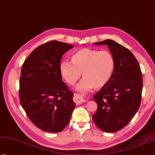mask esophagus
Returning a JSON list of instances; mask_svg holds the SVG:
<instances>
[{
  "label": "esophagus",
  "mask_w": 155,
  "mask_h": 155,
  "mask_svg": "<svg viewBox=\"0 0 155 155\" xmlns=\"http://www.w3.org/2000/svg\"><path fill=\"white\" fill-rule=\"evenodd\" d=\"M73 100H74V101L76 103V104H77V105L82 104L84 101V100L83 99V98L80 95H78V94H77V93L74 94Z\"/></svg>",
  "instance_id": "esophagus-1"
}]
</instances>
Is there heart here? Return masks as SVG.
<instances>
[{
    "mask_svg": "<svg viewBox=\"0 0 155 155\" xmlns=\"http://www.w3.org/2000/svg\"><path fill=\"white\" fill-rule=\"evenodd\" d=\"M116 60L110 51L83 48L72 54L71 63L62 62L60 66L62 77L70 85H74L81 74L84 79L78 87L81 93L107 85L114 74Z\"/></svg>",
    "mask_w": 155,
    "mask_h": 155,
    "instance_id": "obj_1",
    "label": "heart"
}]
</instances>
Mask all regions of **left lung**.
<instances>
[{
    "label": "left lung",
    "mask_w": 155,
    "mask_h": 155,
    "mask_svg": "<svg viewBox=\"0 0 155 155\" xmlns=\"http://www.w3.org/2000/svg\"><path fill=\"white\" fill-rule=\"evenodd\" d=\"M94 44L107 45L116 60V67L109 83L93 96L97 110L92 118L101 131L116 132L130 122L140 107L142 72L128 48L111 39Z\"/></svg>",
    "instance_id": "left-lung-1"
}]
</instances>
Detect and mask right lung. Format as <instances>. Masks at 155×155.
<instances>
[{"label": "right lung", "instance_id": "1", "mask_svg": "<svg viewBox=\"0 0 155 155\" xmlns=\"http://www.w3.org/2000/svg\"><path fill=\"white\" fill-rule=\"evenodd\" d=\"M73 47L58 41H48L36 48L21 68V105L29 120L44 131H62L75 108L73 93L62 82L60 72L63 54Z\"/></svg>", "mask_w": 155, "mask_h": 155}]
</instances>
